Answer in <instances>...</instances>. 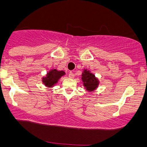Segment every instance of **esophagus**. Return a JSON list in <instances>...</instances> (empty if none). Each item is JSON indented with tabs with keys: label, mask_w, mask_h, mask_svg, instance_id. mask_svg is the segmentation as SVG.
Instances as JSON below:
<instances>
[{
	"label": "esophagus",
	"mask_w": 147,
	"mask_h": 147,
	"mask_svg": "<svg viewBox=\"0 0 147 147\" xmlns=\"http://www.w3.org/2000/svg\"><path fill=\"white\" fill-rule=\"evenodd\" d=\"M74 74L73 73V72H69V78H74Z\"/></svg>",
	"instance_id": "1"
}]
</instances>
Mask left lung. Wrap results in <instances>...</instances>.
I'll return each mask as SVG.
<instances>
[{"mask_svg": "<svg viewBox=\"0 0 147 147\" xmlns=\"http://www.w3.org/2000/svg\"><path fill=\"white\" fill-rule=\"evenodd\" d=\"M82 80L84 86L88 91L92 92L98 87V79L93 74L90 73V71L87 69H84V71L82 74Z\"/></svg>", "mask_w": 147, "mask_h": 147, "instance_id": "1", "label": "left lung"}]
</instances>
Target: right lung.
I'll list each match as a JSON object with an SVG mask.
<instances>
[{
  "mask_svg": "<svg viewBox=\"0 0 147 147\" xmlns=\"http://www.w3.org/2000/svg\"><path fill=\"white\" fill-rule=\"evenodd\" d=\"M65 74L63 71H58L56 69L50 70L47 75L42 78V82L47 87L51 88L54 86L63 76Z\"/></svg>",
  "mask_w": 147,
  "mask_h": 147,
  "instance_id": "add662e5",
  "label": "right lung"
}]
</instances>
